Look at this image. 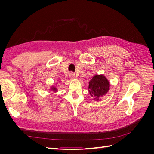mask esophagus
<instances>
[{
    "mask_svg": "<svg viewBox=\"0 0 154 154\" xmlns=\"http://www.w3.org/2000/svg\"><path fill=\"white\" fill-rule=\"evenodd\" d=\"M75 78V74L74 72H70L69 74V78L70 79H73Z\"/></svg>",
    "mask_w": 154,
    "mask_h": 154,
    "instance_id": "1",
    "label": "esophagus"
}]
</instances>
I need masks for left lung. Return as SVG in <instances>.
Instances as JSON below:
<instances>
[{
  "mask_svg": "<svg viewBox=\"0 0 154 154\" xmlns=\"http://www.w3.org/2000/svg\"><path fill=\"white\" fill-rule=\"evenodd\" d=\"M109 88V82L103 74H100L93 76L89 82L88 90L93 100L100 101V97L105 95Z\"/></svg>",
  "mask_w": 154,
  "mask_h": 154,
  "instance_id": "left-lung-1",
  "label": "left lung"
}]
</instances>
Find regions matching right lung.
<instances>
[{
	"label": "right lung",
	"instance_id": "obj_1",
	"mask_svg": "<svg viewBox=\"0 0 154 154\" xmlns=\"http://www.w3.org/2000/svg\"><path fill=\"white\" fill-rule=\"evenodd\" d=\"M51 91H54V92H57V88H56V87H51Z\"/></svg>",
	"mask_w": 154,
	"mask_h": 154
}]
</instances>
